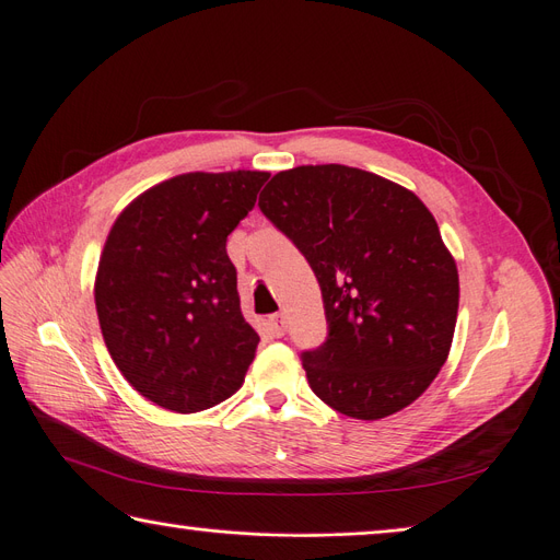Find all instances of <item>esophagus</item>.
<instances>
[{
	"instance_id": "34e87169",
	"label": "esophagus",
	"mask_w": 560,
	"mask_h": 560,
	"mask_svg": "<svg viewBox=\"0 0 560 560\" xmlns=\"http://www.w3.org/2000/svg\"><path fill=\"white\" fill-rule=\"evenodd\" d=\"M268 325H270V331H273L276 336H284V329H287L284 315H270L268 317Z\"/></svg>"
}]
</instances>
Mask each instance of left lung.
<instances>
[{"mask_svg": "<svg viewBox=\"0 0 560 560\" xmlns=\"http://www.w3.org/2000/svg\"><path fill=\"white\" fill-rule=\"evenodd\" d=\"M259 208L319 282L327 341L301 352L313 393L378 420L416 401L444 366L460 282L432 212L404 186L348 165L278 173Z\"/></svg>", "mask_w": 560, "mask_h": 560, "instance_id": "1", "label": "left lung"}]
</instances>
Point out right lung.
<instances>
[{
    "label": "right lung",
    "instance_id": "add662e5",
    "mask_svg": "<svg viewBox=\"0 0 560 560\" xmlns=\"http://www.w3.org/2000/svg\"><path fill=\"white\" fill-rule=\"evenodd\" d=\"M268 177L177 175L135 198L107 235L100 329L124 378L167 411H206L245 381L259 334L241 313L226 238Z\"/></svg>",
    "mask_w": 560,
    "mask_h": 560
}]
</instances>
